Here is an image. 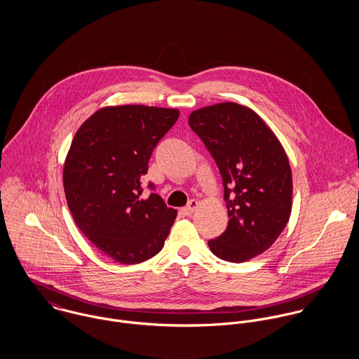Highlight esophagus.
Here are the masks:
<instances>
[{
    "mask_svg": "<svg viewBox=\"0 0 359 359\" xmlns=\"http://www.w3.org/2000/svg\"><path fill=\"white\" fill-rule=\"evenodd\" d=\"M198 205H199V203H198V201H195V199H192L189 203H188V205H185L184 208H182V212L185 214V215H191L196 208H198Z\"/></svg>",
    "mask_w": 359,
    "mask_h": 359,
    "instance_id": "34e87169",
    "label": "esophagus"
}]
</instances>
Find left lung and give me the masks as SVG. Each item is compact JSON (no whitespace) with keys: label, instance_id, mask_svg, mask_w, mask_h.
I'll return each instance as SVG.
<instances>
[{"label":"left lung","instance_id":"left-lung-1","mask_svg":"<svg viewBox=\"0 0 359 359\" xmlns=\"http://www.w3.org/2000/svg\"><path fill=\"white\" fill-rule=\"evenodd\" d=\"M189 126L215 160L224 185L228 226L210 250L245 262L272 246L292 212L289 158L275 134L252 109L233 102L195 110Z\"/></svg>","mask_w":359,"mask_h":359}]
</instances>
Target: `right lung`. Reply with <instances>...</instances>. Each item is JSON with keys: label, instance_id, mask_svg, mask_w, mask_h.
Instances as JSON below:
<instances>
[{"label": "right lung", "instance_id": "add662e5", "mask_svg": "<svg viewBox=\"0 0 359 359\" xmlns=\"http://www.w3.org/2000/svg\"><path fill=\"white\" fill-rule=\"evenodd\" d=\"M180 117L177 109L144 104L103 107L76 133L65 161L63 187L81 233L120 264H138L164 246L177 210L142 177L158 141Z\"/></svg>", "mask_w": 359, "mask_h": 359}]
</instances>
